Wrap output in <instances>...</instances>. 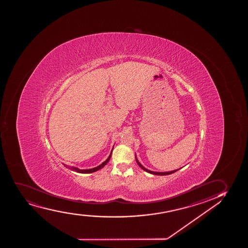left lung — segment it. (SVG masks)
<instances>
[{
	"mask_svg": "<svg viewBox=\"0 0 248 248\" xmlns=\"http://www.w3.org/2000/svg\"><path fill=\"white\" fill-rule=\"evenodd\" d=\"M136 160H137L138 165H139L140 168L142 169L143 170L146 171V172H148L150 174H155V175H168V174H173L174 172H176L177 170H176L169 171V172H155V171L149 170L147 169H145V167L138 161L137 156H136Z\"/></svg>",
	"mask_w": 248,
	"mask_h": 248,
	"instance_id": "left-lung-1",
	"label": "left lung"
}]
</instances>
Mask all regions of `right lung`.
<instances>
[{"label": "right lung", "mask_w": 248, "mask_h": 248, "mask_svg": "<svg viewBox=\"0 0 248 248\" xmlns=\"http://www.w3.org/2000/svg\"><path fill=\"white\" fill-rule=\"evenodd\" d=\"M111 156V152L110 155H109L108 158L106 159L105 161L103 163V164H101V165H98L97 167H95V168L93 169H89V170H79V169L74 168V167H71L72 170H75L78 173H82V174H90V173H93V172H96V171L99 170L100 169L103 168L104 167L108 162L109 160H110V158Z\"/></svg>", "instance_id": "add662e5"}]
</instances>
